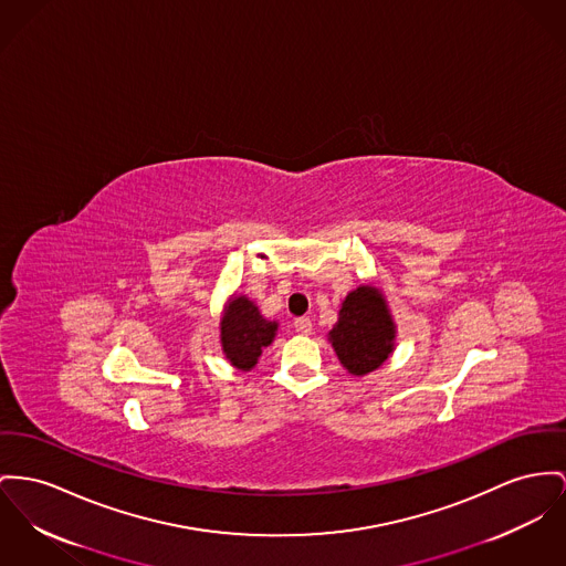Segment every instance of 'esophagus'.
Instances as JSON below:
<instances>
[{
  "instance_id": "1",
  "label": "esophagus",
  "mask_w": 566,
  "mask_h": 566,
  "mask_svg": "<svg viewBox=\"0 0 566 566\" xmlns=\"http://www.w3.org/2000/svg\"><path fill=\"white\" fill-rule=\"evenodd\" d=\"M294 328H296L298 335H311V333H313V322H311L308 317H298V319L294 322Z\"/></svg>"
}]
</instances>
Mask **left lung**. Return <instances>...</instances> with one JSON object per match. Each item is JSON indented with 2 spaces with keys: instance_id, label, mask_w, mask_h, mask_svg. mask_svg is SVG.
Instances as JSON below:
<instances>
[{
  "instance_id": "8db88e82",
  "label": "left lung",
  "mask_w": 566,
  "mask_h": 566,
  "mask_svg": "<svg viewBox=\"0 0 566 566\" xmlns=\"http://www.w3.org/2000/svg\"><path fill=\"white\" fill-rule=\"evenodd\" d=\"M397 324L386 296L374 283L358 285L340 302L339 317L328 340L352 376H369L395 352Z\"/></svg>"
}]
</instances>
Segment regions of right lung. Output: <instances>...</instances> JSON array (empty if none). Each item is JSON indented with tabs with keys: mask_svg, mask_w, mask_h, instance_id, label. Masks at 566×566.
<instances>
[{
	"mask_svg": "<svg viewBox=\"0 0 566 566\" xmlns=\"http://www.w3.org/2000/svg\"><path fill=\"white\" fill-rule=\"evenodd\" d=\"M276 331L279 322L265 319L260 306L249 296H229L223 306L219 333L223 354L233 369L251 371L265 347L272 345Z\"/></svg>",
	"mask_w": 566,
	"mask_h": 566,
	"instance_id": "right-lung-1",
	"label": "right lung"
}]
</instances>
